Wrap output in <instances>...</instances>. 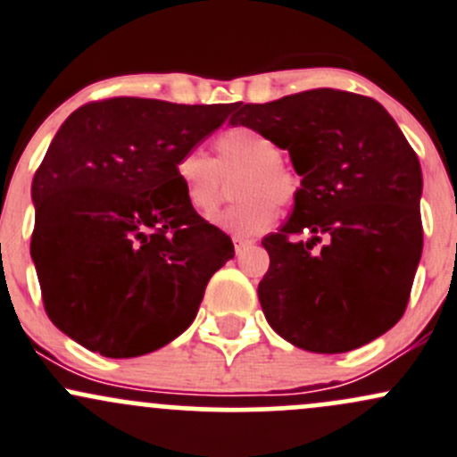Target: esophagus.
<instances>
[{
  "label": "esophagus",
  "instance_id": "obj_1",
  "mask_svg": "<svg viewBox=\"0 0 457 457\" xmlns=\"http://www.w3.org/2000/svg\"><path fill=\"white\" fill-rule=\"evenodd\" d=\"M232 240H234V249H237V255H240L245 249H249L253 245V240L243 238V237H232Z\"/></svg>",
  "mask_w": 457,
  "mask_h": 457
}]
</instances>
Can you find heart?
<instances>
[{
  "mask_svg": "<svg viewBox=\"0 0 457 457\" xmlns=\"http://www.w3.org/2000/svg\"><path fill=\"white\" fill-rule=\"evenodd\" d=\"M214 158L199 149L178 160L179 184L188 204L199 214H210L223 199L225 178L237 179L240 202L214 217L219 228L234 237H255L278 219V204L297 202L302 182L297 173L282 162V149L273 138L249 125H234L212 138Z\"/></svg>",
  "mask_w": 457,
  "mask_h": 457,
  "instance_id": "heart-1",
  "label": "heart"
}]
</instances>
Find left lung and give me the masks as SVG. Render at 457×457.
<instances>
[{
  "label": "left lung",
  "instance_id": "8db88e82",
  "mask_svg": "<svg viewBox=\"0 0 457 457\" xmlns=\"http://www.w3.org/2000/svg\"><path fill=\"white\" fill-rule=\"evenodd\" d=\"M234 110L229 123L288 149L302 175L293 214L262 238L270 264L258 297L270 328L314 353L388 332L423 252V175L399 125L375 99L334 88Z\"/></svg>",
  "mask_w": 457,
  "mask_h": 457
}]
</instances>
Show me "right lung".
<instances>
[{
	"mask_svg": "<svg viewBox=\"0 0 457 457\" xmlns=\"http://www.w3.org/2000/svg\"><path fill=\"white\" fill-rule=\"evenodd\" d=\"M237 104L110 97L78 108L32 179V253L45 312L106 358H137L197 317L234 245L197 214L178 160Z\"/></svg>",
	"mask_w": 457,
	"mask_h": 457,
	"instance_id": "right-lung-1",
	"label": "right lung"
}]
</instances>
